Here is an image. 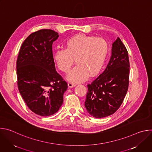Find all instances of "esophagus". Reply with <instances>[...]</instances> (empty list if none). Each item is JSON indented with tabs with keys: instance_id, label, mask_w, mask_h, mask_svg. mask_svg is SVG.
<instances>
[{
	"instance_id": "obj_1",
	"label": "esophagus",
	"mask_w": 152,
	"mask_h": 152,
	"mask_svg": "<svg viewBox=\"0 0 152 152\" xmlns=\"http://www.w3.org/2000/svg\"><path fill=\"white\" fill-rule=\"evenodd\" d=\"M68 86H69V88H72V87H74V86H76V84L73 83V82H69Z\"/></svg>"
}]
</instances>
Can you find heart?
I'll return each instance as SVG.
<instances>
[{
  "label": "heart",
  "mask_w": 152,
  "mask_h": 152,
  "mask_svg": "<svg viewBox=\"0 0 152 152\" xmlns=\"http://www.w3.org/2000/svg\"><path fill=\"white\" fill-rule=\"evenodd\" d=\"M110 50L107 42L102 38L84 34H76L69 38L66 48H58L53 58L58 68L69 73L75 62L77 64L67 79L74 82H82L99 73L102 70Z\"/></svg>",
  "instance_id": "heart-1"
}]
</instances>
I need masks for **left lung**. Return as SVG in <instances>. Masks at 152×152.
<instances>
[{"mask_svg": "<svg viewBox=\"0 0 152 152\" xmlns=\"http://www.w3.org/2000/svg\"><path fill=\"white\" fill-rule=\"evenodd\" d=\"M129 67L127 50L118 38L113 44L112 55L106 69L87 85L85 106L91 115L100 118L117 111L128 90Z\"/></svg>", "mask_w": 152, "mask_h": 152, "instance_id": "obj_1", "label": "left lung"}]
</instances>
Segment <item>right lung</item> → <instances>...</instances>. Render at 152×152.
Wrapping results in <instances>:
<instances>
[{"label":"right lung","instance_id":"add662e5","mask_svg":"<svg viewBox=\"0 0 152 152\" xmlns=\"http://www.w3.org/2000/svg\"><path fill=\"white\" fill-rule=\"evenodd\" d=\"M58 37L51 29L34 32L23 41L17 57L19 92L30 110L41 116H49L59 110L68 88L55 67L52 44Z\"/></svg>","mask_w":152,"mask_h":152}]
</instances>
